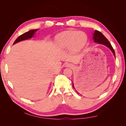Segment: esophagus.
I'll list each match as a JSON object with an SVG mask.
<instances>
[{
  "instance_id": "1",
  "label": "esophagus",
  "mask_w": 126,
  "mask_h": 126,
  "mask_svg": "<svg viewBox=\"0 0 126 126\" xmlns=\"http://www.w3.org/2000/svg\"><path fill=\"white\" fill-rule=\"evenodd\" d=\"M74 66L73 65V64H71V63H67L66 64V67H70V68H72Z\"/></svg>"
}]
</instances>
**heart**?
<instances>
[{"label": "heart", "instance_id": "b5f03b06", "mask_svg": "<svg viewBox=\"0 0 126 126\" xmlns=\"http://www.w3.org/2000/svg\"><path fill=\"white\" fill-rule=\"evenodd\" d=\"M55 41L59 48L67 49L70 47L72 51L76 52L86 45L88 37L84 32L67 30L57 34Z\"/></svg>", "mask_w": 126, "mask_h": 126}]
</instances>
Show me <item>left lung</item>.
I'll return each instance as SVG.
<instances>
[{"instance_id": "8db88e82", "label": "left lung", "mask_w": 126, "mask_h": 126, "mask_svg": "<svg viewBox=\"0 0 126 126\" xmlns=\"http://www.w3.org/2000/svg\"><path fill=\"white\" fill-rule=\"evenodd\" d=\"M93 40H94V43H96L99 44H101V45H103L104 46H106V47H107L108 48H109L110 49V50L112 52L113 56H115V57H116L115 52V51H114V50H113L111 45L110 44L108 40L106 38L105 36L103 35V34L101 32L98 31V30H95V31L94 32L93 36ZM72 87H73L74 89H75L74 87V86L73 82H72ZM77 93H78V92H77Z\"/></svg>"}]
</instances>
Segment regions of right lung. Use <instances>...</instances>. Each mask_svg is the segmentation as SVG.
Here are the masks:
<instances>
[{
	"mask_svg": "<svg viewBox=\"0 0 126 126\" xmlns=\"http://www.w3.org/2000/svg\"><path fill=\"white\" fill-rule=\"evenodd\" d=\"M37 30H38V29H33V30H29V31L26 32L24 34H22V35H20V36H19L16 39V40L15 41L13 45L16 44V43H18V42H20L22 40H25L29 38H32V37H33L34 35H35Z\"/></svg>",
	"mask_w": 126,
	"mask_h": 126,
	"instance_id": "obj_1",
	"label": "right lung"
}]
</instances>
